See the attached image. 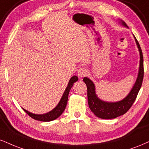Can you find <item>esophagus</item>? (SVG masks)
Here are the masks:
<instances>
[{
  "instance_id": "esophagus-1",
  "label": "esophagus",
  "mask_w": 149,
  "mask_h": 149,
  "mask_svg": "<svg viewBox=\"0 0 149 149\" xmlns=\"http://www.w3.org/2000/svg\"><path fill=\"white\" fill-rule=\"evenodd\" d=\"M88 73V71L87 69L85 67H80L79 69L78 70V76L80 77V78H82V77L85 76Z\"/></svg>"
}]
</instances>
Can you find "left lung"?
<instances>
[{
    "mask_svg": "<svg viewBox=\"0 0 149 149\" xmlns=\"http://www.w3.org/2000/svg\"><path fill=\"white\" fill-rule=\"evenodd\" d=\"M126 26L124 23H122ZM135 38L137 47L139 48V54H140V64H139V74L136 80L133 88L129 93V94L122 101L116 102V103H107L101 101L96 96L95 93V87L94 83L91 80L87 78H84L83 81L85 82L87 87V99L90 110L98 117L101 119H114L121 115H123L129 110V109L135 102L137 98L138 92L142 85L143 78H144V60L143 54L139 42Z\"/></svg>",
    "mask_w": 149,
    "mask_h": 149,
    "instance_id": "1",
    "label": "left lung"
}]
</instances>
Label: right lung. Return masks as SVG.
Segmentation results:
<instances>
[{
	"label": "right lung",
	"mask_w": 149,
	"mask_h": 149,
	"mask_svg": "<svg viewBox=\"0 0 149 149\" xmlns=\"http://www.w3.org/2000/svg\"><path fill=\"white\" fill-rule=\"evenodd\" d=\"M78 78L76 76H74L70 79L69 84H68L67 88H66L65 91H64L63 96H62V98H61L60 101L59 102L58 105H57L53 110L51 111V112L44 114H35L33 113H30V112L24 110V109H23V110H24L30 117L35 120H38V121H50L56 119L57 118H58L61 114L63 113L64 110H65L66 106H67L68 96H69L70 89L72 87L73 83L78 80Z\"/></svg>",
	"instance_id": "right-lung-1"
}]
</instances>
